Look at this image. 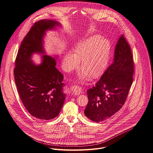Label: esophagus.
Instances as JSON below:
<instances>
[{"instance_id":"esophagus-1","label":"esophagus","mask_w":153,"mask_h":153,"mask_svg":"<svg viewBox=\"0 0 153 153\" xmlns=\"http://www.w3.org/2000/svg\"><path fill=\"white\" fill-rule=\"evenodd\" d=\"M71 90L72 91V92L75 94V95H79L80 94H81V93L82 92V87L77 86V85H74L73 86Z\"/></svg>"}]
</instances>
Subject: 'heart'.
Instances as JSON below:
<instances>
[{"mask_svg":"<svg viewBox=\"0 0 153 153\" xmlns=\"http://www.w3.org/2000/svg\"><path fill=\"white\" fill-rule=\"evenodd\" d=\"M110 45L108 40L99 36L86 39L74 47L72 54L67 53L63 58V68L71 72L78 66L82 70L80 78L89 77L91 79L99 77L105 71L110 59Z\"/></svg>","mask_w":153,"mask_h":153,"instance_id":"b5f03b06","label":"heart"}]
</instances>
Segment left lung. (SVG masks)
<instances>
[{"mask_svg": "<svg viewBox=\"0 0 153 153\" xmlns=\"http://www.w3.org/2000/svg\"><path fill=\"white\" fill-rule=\"evenodd\" d=\"M114 60L92 88L87 90L88 103L84 114L93 122L110 118L127 98L134 74L133 56L123 35L116 44Z\"/></svg>", "mask_w": 153, "mask_h": 153, "instance_id": "8db88e82", "label": "left lung"}]
</instances>
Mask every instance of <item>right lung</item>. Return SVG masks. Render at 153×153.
Masks as SVG:
<instances>
[{
	"instance_id": "right-lung-1",
	"label": "right lung",
	"mask_w": 153,
	"mask_h": 153,
	"mask_svg": "<svg viewBox=\"0 0 153 153\" xmlns=\"http://www.w3.org/2000/svg\"><path fill=\"white\" fill-rule=\"evenodd\" d=\"M60 25L52 20L36 22L22 42L16 59L14 75L19 96L28 111L39 119L57 117L66 96L63 76L56 68V58L46 55L43 46L46 31ZM34 53L43 55L39 65L31 60Z\"/></svg>"
}]
</instances>
